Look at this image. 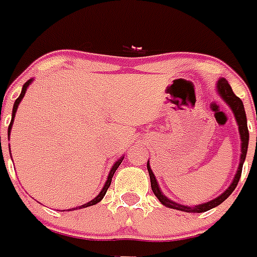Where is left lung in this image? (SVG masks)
Returning <instances> with one entry per match:
<instances>
[{
  "instance_id": "left-lung-1",
  "label": "left lung",
  "mask_w": 257,
  "mask_h": 257,
  "mask_svg": "<svg viewBox=\"0 0 257 257\" xmlns=\"http://www.w3.org/2000/svg\"><path fill=\"white\" fill-rule=\"evenodd\" d=\"M216 89H217V93L219 96L223 98V101L225 104L231 108L232 113L236 118V122H237V126H239V133H240V140H241V153H240V163L239 167H237V171H236V175L232 180L231 185L225 189V191L219 195L216 199L209 200L207 203L199 204V205H183V204H179L173 201V200L168 199L167 196L163 193L161 188L159 187V183H157V179L155 173L151 169V164H149V160L147 163V168L149 172V177H151V187H152V191L155 193L159 201H160L163 205H165L167 208H172V209H177V211L183 212H189V213H201V212H207L212 208L217 207L220 204L225 201L227 197H229L232 192L235 191L236 185L239 183L240 176H241V169H243V164L245 161V157H247V151H248V141H249V133H248V126H247V116H245V110H244L243 101L240 100L239 97L236 96L233 90H232L231 85L228 84V81L225 78H219L217 82H216Z\"/></svg>"
}]
</instances>
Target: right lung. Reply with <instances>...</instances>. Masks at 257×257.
<instances>
[{
    "instance_id": "right-lung-1",
    "label": "right lung",
    "mask_w": 257,
    "mask_h": 257,
    "mask_svg": "<svg viewBox=\"0 0 257 257\" xmlns=\"http://www.w3.org/2000/svg\"><path fill=\"white\" fill-rule=\"evenodd\" d=\"M33 82V78H30V80H28V81L24 84V86H22V90H21V94L18 96V98L16 101H14V105H13V112H12V121H10V125L9 128H8V137H10V131H12V126H13V122H14V117H16V112H17L18 109V105H20V102H21V100L24 98V96H25L26 93V89H28V86L30 85ZM124 160V156H121L118 160L114 163V164L112 165V168H110V171H109V175H108V179H106V181H105L104 187H102V189H101V192L98 193V195L94 197L93 200H90V201H88L86 204H84V205H80V207H76V208H70V209H68V211H74V209H81V208H86V207H90V205H94V204L100 203L101 200L104 199L105 193H106V191H108L109 185H110V183H112V177L113 175H114V172L117 171V168H118V165L121 164V161Z\"/></svg>"
}]
</instances>
